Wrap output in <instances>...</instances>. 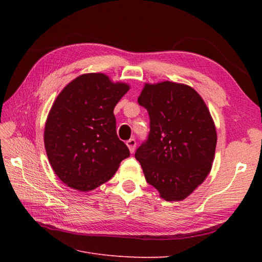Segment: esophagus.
I'll use <instances>...</instances> for the list:
<instances>
[{
  "label": "esophagus",
  "mask_w": 262,
  "mask_h": 262,
  "mask_svg": "<svg viewBox=\"0 0 262 262\" xmlns=\"http://www.w3.org/2000/svg\"><path fill=\"white\" fill-rule=\"evenodd\" d=\"M125 144H126V146L129 147L130 152H131V153H134V150H136V147H137V142H136V140H134V139H130V140L126 141Z\"/></svg>",
  "instance_id": "esophagus-1"
}]
</instances>
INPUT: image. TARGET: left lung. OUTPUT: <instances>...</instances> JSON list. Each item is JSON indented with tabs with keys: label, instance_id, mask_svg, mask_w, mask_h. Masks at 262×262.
<instances>
[{
	"label": "left lung",
	"instance_id": "left-lung-1",
	"mask_svg": "<svg viewBox=\"0 0 262 262\" xmlns=\"http://www.w3.org/2000/svg\"><path fill=\"white\" fill-rule=\"evenodd\" d=\"M138 102L149 116L136 152L145 179L166 201L184 200L212 168L217 137L209 109L192 87L169 81L146 83Z\"/></svg>",
	"mask_w": 262,
	"mask_h": 262
}]
</instances>
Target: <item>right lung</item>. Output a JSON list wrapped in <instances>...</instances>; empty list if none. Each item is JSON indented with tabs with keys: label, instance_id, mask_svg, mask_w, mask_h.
I'll return each instance as SVG.
<instances>
[{
	"label": "right lung",
	"instance_id": "1",
	"mask_svg": "<svg viewBox=\"0 0 262 262\" xmlns=\"http://www.w3.org/2000/svg\"><path fill=\"white\" fill-rule=\"evenodd\" d=\"M130 90L102 73H87L58 95L45 125V147L60 180L91 191L112 178L130 150L119 140L114 109Z\"/></svg>",
	"mask_w": 262,
	"mask_h": 262
}]
</instances>
